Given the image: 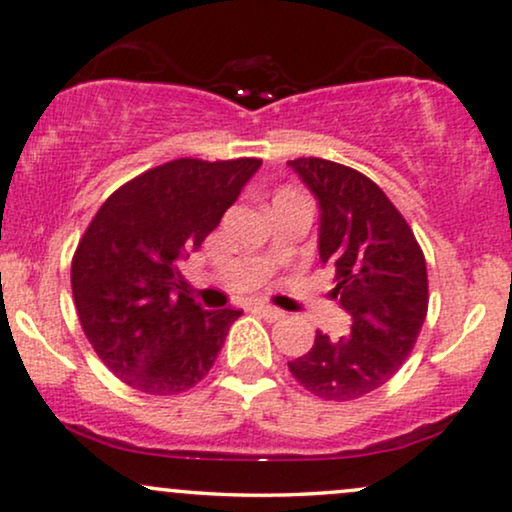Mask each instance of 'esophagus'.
I'll list each match as a JSON object with an SVG mask.
<instances>
[{"label": "esophagus", "instance_id": "34e87169", "mask_svg": "<svg viewBox=\"0 0 512 512\" xmlns=\"http://www.w3.org/2000/svg\"><path fill=\"white\" fill-rule=\"evenodd\" d=\"M255 309L264 316V319H269V321H281V319H286V312H281V309L271 307V304H257Z\"/></svg>", "mask_w": 512, "mask_h": 512}]
</instances>
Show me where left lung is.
Instances as JSON below:
<instances>
[{"mask_svg":"<svg viewBox=\"0 0 512 512\" xmlns=\"http://www.w3.org/2000/svg\"><path fill=\"white\" fill-rule=\"evenodd\" d=\"M288 165L319 205V257L335 269L333 297L352 319L342 338L316 333L288 368L316 397L359 399L385 385L416 345L428 314L425 257L406 219L364 174L323 158Z\"/></svg>","mask_w":512,"mask_h":512,"instance_id":"8db88e82","label":"left lung"}]
</instances>
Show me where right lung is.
<instances>
[{
  "mask_svg": "<svg viewBox=\"0 0 512 512\" xmlns=\"http://www.w3.org/2000/svg\"><path fill=\"white\" fill-rule=\"evenodd\" d=\"M262 160L179 158L120 186L73 257L82 331L122 383L177 394L205 378L241 312L184 295L179 262L200 248Z\"/></svg>",
  "mask_w": 512,
  "mask_h": 512,
  "instance_id": "obj_1",
  "label": "right lung"
}]
</instances>
